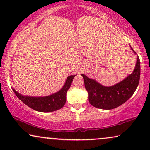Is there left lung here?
<instances>
[{"label": "left lung", "mask_w": 150, "mask_h": 150, "mask_svg": "<svg viewBox=\"0 0 150 150\" xmlns=\"http://www.w3.org/2000/svg\"><path fill=\"white\" fill-rule=\"evenodd\" d=\"M133 52H134L130 46ZM140 60L137 57L133 72L124 80L111 87H105L82 74L85 87L89 93V101L94 107L110 110L124 104L134 93L140 80Z\"/></svg>", "instance_id": "left-lung-1"}]
</instances>
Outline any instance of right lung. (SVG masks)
<instances>
[{"instance_id":"right-lung-1","label":"right lung","mask_w":150,"mask_h":150,"mask_svg":"<svg viewBox=\"0 0 150 150\" xmlns=\"http://www.w3.org/2000/svg\"><path fill=\"white\" fill-rule=\"evenodd\" d=\"M76 75L69 76L67 78L66 81L62 89L58 92L50 96L45 97H31L23 96L18 93L15 89L13 91L21 101L29 106L30 108L39 112H48L55 111L60 109L65 105L66 101V93L72 83L73 79Z\"/></svg>"}]
</instances>
